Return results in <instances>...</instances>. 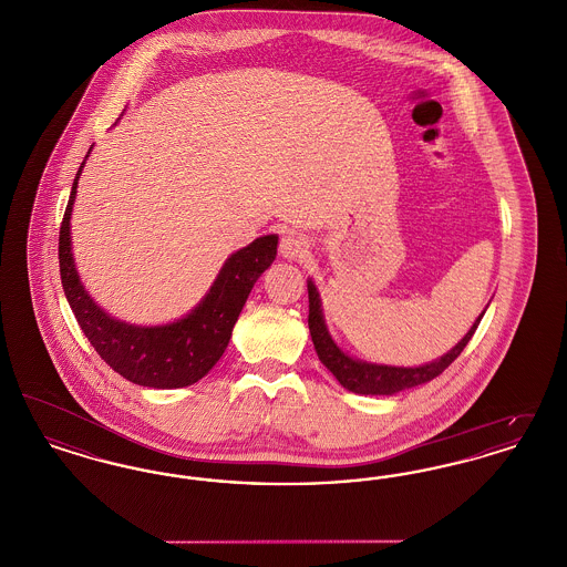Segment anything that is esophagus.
<instances>
[{"mask_svg":"<svg viewBox=\"0 0 567 567\" xmlns=\"http://www.w3.org/2000/svg\"><path fill=\"white\" fill-rule=\"evenodd\" d=\"M306 252H308V238H306L301 231L287 229V231L282 234V238H280V255H282L285 259H299V257H303Z\"/></svg>","mask_w":567,"mask_h":567,"instance_id":"34e87169","label":"esophagus"}]
</instances>
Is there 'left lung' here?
Here are the masks:
<instances>
[{"mask_svg": "<svg viewBox=\"0 0 567 567\" xmlns=\"http://www.w3.org/2000/svg\"><path fill=\"white\" fill-rule=\"evenodd\" d=\"M308 301H310L308 327H310V336H312V342H315V349H317L321 363L344 389H349L352 393H359V395H393V393L425 384L433 378L440 377L457 359L461 351L465 349V344L472 340L476 327L485 315V310H483V315L474 321L470 331L440 359H435L432 363H425V365H419V368H398V365H378V363L352 359L351 354H347L333 342V338L329 336L327 324H324L321 297H319V291L312 280H308Z\"/></svg>", "mask_w": 567, "mask_h": 567, "instance_id": "1", "label": "left lung"}]
</instances>
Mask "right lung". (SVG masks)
<instances>
[{
    "mask_svg": "<svg viewBox=\"0 0 567 567\" xmlns=\"http://www.w3.org/2000/svg\"><path fill=\"white\" fill-rule=\"evenodd\" d=\"M82 167L84 162L74 178L59 231V271L68 303L91 347L114 372L140 386H189L206 377L223 357L252 285L276 259L278 236H261L236 250L223 264L210 291L185 319L155 327L118 321L84 291L72 257L70 218Z\"/></svg>",
    "mask_w": 567,
    "mask_h": 567,
    "instance_id": "right-lung-1",
    "label": "right lung"
}]
</instances>
